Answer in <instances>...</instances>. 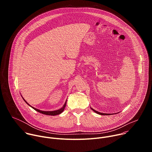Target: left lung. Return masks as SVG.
Listing matches in <instances>:
<instances>
[{"instance_id":"8db88e82","label":"left lung","mask_w":152,"mask_h":152,"mask_svg":"<svg viewBox=\"0 0 152 152\" xmlns=\"http://www.w3.org/2000/svg\"><path fill=\"white\" fill-rule=\"evenodd\" d=\"M91 109L94 113H97V114H100V115H111V114H105V113H100V112H98V111L94 110V109H93L92 107H91Z\"/></svg>"}]
</instances>
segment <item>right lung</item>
I'll list each match as a JSON object with an SVG mask.
<instances>
[{
	"label": "right lung",
	"instance_id": "add662e5",
	"mask_svg": "<svg viewBox=\"0 0 152 152\" xmlns=\"http://www.w3.org/2000/svg\"><path fill=\"white\" fill-rule=\"evenodd\" d=\"M22 98H23V99L24 100V101H25L29 106H31V107H32L34 110H35L36 111L38 112V113H41V114H42L48 115H59V114H61V113L64 111V109H65V107H66V103H67V100H66V102H65L64 104L62 106V107L61 108H60V109L58 110L52 111H41V110H39L37 109V108H35V107H32V106H31V105L23 99V97H22Z\"/></svg>",
	"mask_w": 152,
	"mask_h": 152
}]
</instances>
